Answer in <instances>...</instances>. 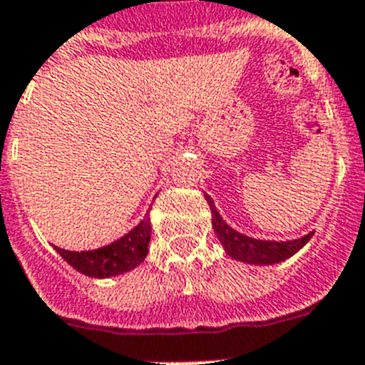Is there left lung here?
<instances>
[{
	"label": "left lung",
	"mask_w": 365,
	"mask_h": 365,
	"mask_svg": "<svg viewBox=\"0 0 365 365\" xmlns=\"http://www.w3.org/2000/svg\"><path fill=\"white\" fill-rule=\"evenodd\" d=\"M212 210V225L217 238L221 240L227 255H230L232 259L242 260V262H250V264H275L281 260L289 259L296 251H300L304 245L309 242L313 232L304 236L300 240H292V242H264V240H253L247 238L244 234L236 232L230 229L229 225L225 223L223 217L219 215V212L213 206V200L206 197Z\"/></svg>",
	"instance_id": "obj_1"
}]
</instances>
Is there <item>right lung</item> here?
I'll use <instances>...</instances> for the list:
<instances>
[{
  "mask_svg": "<svg viewBox=\"0 0 365 365\" xmlns=\"http://www.w3.org/2000/svg\"><path fill=\"white\" fill-rule=\"evenodd\" d=\"M150 238H152V225L146 213V219L140 221V225H136L131 232L106 247L82 251V253L65 251L59 247H56V251L82 274L90 277H112V275L125 274L146 259Z\"/></svg>",
  "mask_w": 365,
  "mask_h": 365,
  "instance_id": "add662e5",
  "label": "right lung"
}]
</instances>
